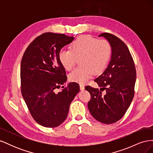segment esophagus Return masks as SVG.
Listing matches in <instances>:
<instances>
[{"mask_svg": "<svg viewBox=\"0 0 153 153\" xmlns=\"http://www.w3.org/2000/svg\"><path fill=\"white\" fill-rule=\"evenodd\" d=\"M84 88H85V86H84V84H80V89L81 91L84 90Z\"/></svg>", "mask_w": 153, "mask_h": 153, "instance_id": "1", "label": "esophagus"}]
</instances>
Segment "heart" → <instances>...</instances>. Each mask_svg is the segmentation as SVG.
Segmentation results:
<instances>
[{
  "mask_svg": "<svg viewBox=\"0 0 153 153\" xmlns=\"http://www.w3.org/2000/svg\"><path fill=\"white\" fill-rule=\"evenodd\" d=\"M70 50H61L59 60L63 68L69 71L75 66L77 59L80 65L69 75V80L84 84L92 72L103 71L109 61L111 46L107 40L98 39L89 36H81L73 41Z\"/></svg>",
  "mask_w": 153,
  "mask_h": 153,
  "instance_id": "heart-1",
  "label": "heart"
}]
</instances>
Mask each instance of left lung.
<instances>
[{
	"label": "left lung",
	"mask_w": 153,
	"mask_h": 153,
	"mask_svg": "<svg viewBox=\"0 0 153 153\" xmlns=\"http://www.w3.org/2000/svg\"><path fill=\"white\" fill-rule=\"evenodd\" d=\"M107 40L111 46L110 61L107 67L94 80L100 91L86 86L91 99L88 108L94 119L104 124H112L121 119L126 113L134 96L136 69L127 46L114 35H99ZM105 90L102 95L101 91Z\"/></svg>",
	"instance_id": "obj_1"
}]
</instances>
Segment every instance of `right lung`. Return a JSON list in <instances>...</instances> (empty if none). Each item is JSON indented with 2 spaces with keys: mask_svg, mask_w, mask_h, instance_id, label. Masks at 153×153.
<instances>
[{
  "mask_svg": "<svg viewBox=\"0 0 153 153\" xmlns=\"http://www.w3.org/2000/svg\"><path fill=\"white\" fill-rule=\"evenodd\" d=\"M74 39L73 36L47 32L32 41L23 55L20 66L22 96L32 117L43 126L54 128L62 124L71 103L80 91L77 83L69 82L61 92H55L67 80L59 52Z\"/></svg>",
  "mask_w": 153,
  "mask_h": 153,
  "instance_id": "right-lung-1",
  "label": "right lung"
}]
</instances>
